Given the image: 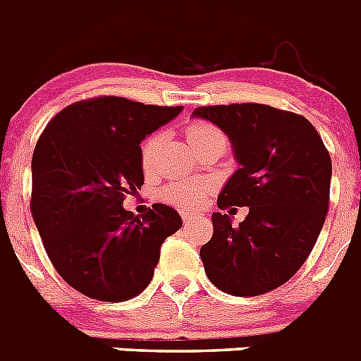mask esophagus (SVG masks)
<instances>
[{
  "mask_svg": "<svg viewBox=\"0 0 361 361\" xmlns=\"http://www.w3.org/2000/svg\"><path fill=\"white\" fill-rule=\"evenodd\" d=\"M180 215H183V220H184V224H190V222H193L195 219H200L199 213L195 212H191V209H180Z\"/></svg>",
  "mask_w": 361,
  "mask_h": 361,
  "instance_id": "34e87169",
  "label": "esophagus"
}]
</instances>
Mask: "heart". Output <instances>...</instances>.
<instances>
[{
    "mask_svg": "<svg viewBox=\"0 0 361 361\" xmlns=\"http://www.w3.org/2000/svg\"><path fill=\"white\" fill-rule=\"evenodd\" d=\"M216 130L212 128L209 124H193L188 130V141H195L199 137L209 135V133H215ZM161 141V137L159 135H152L148 137L142 145L141 149V161L145 164V168H148L149 162H152L153 155L157 152V145ZM209 190L212 186L209 184H200V183H175L171 186L164 188L161 191L162 200L166 202L175 204L177 208H197V206H202L206 202V197H208Z\"/></svg>",
    "mask_w": 361,
    "mask_h": 361,
    "instance_id": "1",
    "label": "heart"
}]
</instances>
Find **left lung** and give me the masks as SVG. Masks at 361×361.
<instances>
[{
	"instance_id": "8db88e82",
	"label": "left lung",
	"mask_w": 361,
	"mask_h": 361,
	"mask_svg": "<svg viewBox=\"0 0 361 361\" xmlns=\"http://www.w3.org/2000/svg\"><path fill=\"white\" fill-rule=\"evenodd\" d=\"M193 117L228 135L238 166L216 206L250 208L238 226L229 213L212 215L213 237L200 247L206 275L228 295L273 291L302 267L324 228L329 152L305 117L267 104L200 106Z\"/></svg>"
}]
</instances>
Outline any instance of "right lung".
<instances>
[{
    "instance_id": "obj_1",
    "label": "right lung",
    "mask_w": 361,
    "mask_h": 361,
    "mask_svg": "<svg viewBox=\"0 0 361 361\" xmlns=\"http://www.w3.org/2000/svg\"><path fill=\"white\" fill-rule=\"evenodd\" d=\"M183 106L95 97L61 110L32 155V216L50 262L82 295L123 302L148 288L161 245L183 219L166 204L133 216L145 184L141 141Z\"/></svg>"
}]
</instances>
